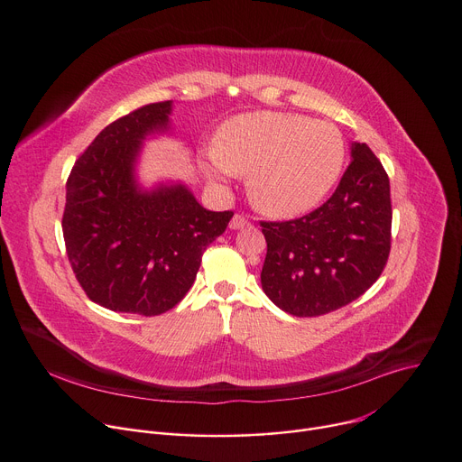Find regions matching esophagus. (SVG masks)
Instances as JSON below:
<instances>
[{"instance_id": "1", "label": "esophagus", "mask_w": 462, "mask_h": 462, "mask_svg": "<svg viewBox=\"0 0 462 462\" xmlns=\"http://www.w3.org/2000/svg\"><path fill=\"white\" fill-rule=\"evenodd\" d=\"M248 226H250L248 218H244L242 214H235L233 218H231V222H229L231 229H244V227H248Z\"/></svg>"}]
</instances>
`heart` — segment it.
<instances>
[{
    "instance_id": "b5f03b06",
    "label": "heart",
    "mask_w": 462,
    "mask_h": 462,
    "mask_svg": "<svg viewBox=\"0 0 462 462\" xmlns=\"http://www.w3.org/2000/svg\"><path fill=\"white\" fill-rule=\"evenodd\" d=\"M345 143L336 126L296 114L257 112L229 119L218 132L208 177L248 175L252 203L287 218L315 207L336 184Z\"/></svg>"
}]
</instances>
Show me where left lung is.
<instances>
[{
	"label": "left lung",
	"mask_w": 462,
	"mask_h": 462,
	"mask_svg": "<svg viewBox=\"0 0 462 462\" xmlns=\"http://www.w3.org/2000/svg\"><path fill=\"white\" fill-rule=\"evenodd\" d=\"M332 198L302 218L261 222L264 294L294 317H319L362 296L383 274L392 244L390 179L365 143Z\"/></svg>",
	"instance_id": "1"
}]
</instances>
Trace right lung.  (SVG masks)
Instances as JSON below:
<instances>
[{"label":"right lung","mask_w":462,"mask_h":462,"mask_svg":"<svg viewBox=\"0 0 462 462\" xmlns=\"http://www.w3.org/2000/svg\"><path fill=\"white\" fill-rule=\"evenodd\" d=\"M171 106L147 104L107 125L67 179V257L89 300L106 310L154 317L175 308L233 218L201 207L184 184L147 192L135 180L142 142L168 132Z\"/></svg>","instance_id":"right-lung-1"}]
</instances>
